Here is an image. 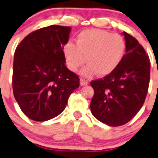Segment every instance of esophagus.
I'll use <instances>...</instances> for the list:
<instances>
[{"label":"esophagus","instance_id":"34e87169","mask_svg":"<svg viewBox=\"0 0 158 158\" xmlns=\"http://www.w3.org/2000/svg\"><path fill=\"white\" fill-rule=\"evenodd\" d=\"M88 84V81L85 79H80V85L81 86H85Z\"/></svg>","mask_w":158,"mask_h":158}]
</instances>
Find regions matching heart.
I'll return each mask as SVG.
<instances>
[{
    "mask_svg": "<svg viewBox=\"0 0 158 158\" xmlns=\"http://www.w3.org/2000/svg\"><path fill=\"white\" fill-rule=\"evenodd\" d=\"M76 45L71 41L63 47L65 60L68 68L76 71L86 62L82 75L90 77L97 73L105 76L114 71L124 59L126 43L123 36L103 30H83L78 34Z\"/></svg>",
    "mask_w": 158,
    "mask_h": 158,
    "instance_id": "1",
    "label": "heart"
}]
</instances>
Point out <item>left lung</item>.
I'll return each mask as SVG.
<instances>
[{
	"mask_svg": "<svg viewBox=\"0 0 158 158\" xmlns=\"http://www.w3.org/2000/svg\"><path fill=\"white\" fill-rule=\"evenodd\" d=\"M126 54L119 67L104 78L91 82L94 96L91 113L109 126L124 125L136 115L146 98L150 79V60L134 37L123 33Z\"/></svg>",
	"mask_w": 158,
	"mask_h": 158,
	"instance_id": "1",
	"label": "left lung"
}]
</instances>
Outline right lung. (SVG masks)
<instances>
[{"label": "right lung", "instance_id": "obj_1", "mask_svg": "<svg viewBox=\"0 0 158 158\" xmlns=\"http://www.w3.org/2000/svg\"><path fill=\"white\" fill-rule=\"evenodd\" d=\"M70 26L57 25L29 34L16 48L13 91L28 118L46 121L67 106L71 94L79 87V77L65 65L63 47Z\"/></svg>", "mask_w": 158, "mask_h": 158}]
</instances>
